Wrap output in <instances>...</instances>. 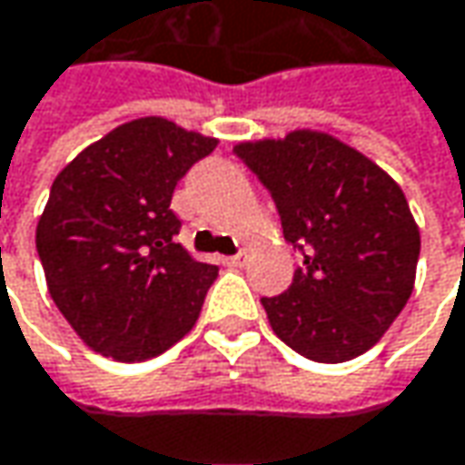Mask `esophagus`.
I'll list each match as a JSON object with an SVG mask.
<instances>
[{
    "instance_id": "34e87169",
    "label": "esophagus",
    "mask_w": 465,
    "mask_h": 465,
    "mask_svg": "<svg viewBox=\"0 0 465 465\" xmlns=\"http://www.w3.org/2000/svg\"><path fill=\"white\" fill-rule=\"evenodd\" d=\"M226 263H229V266H244V263H247V252H244V250H239L236 255L226 258Z\"/></svg>"
}]
</instances>
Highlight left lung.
<instances>
[{"label":"left lung","instance_id":"obj_1","mask_svg":"<svg viewBox=\"0 0 465 465\" xmlns=\"http://www.w3.org/2000/svg\"><path fill=\"white\" fill-rule=\"evenodd\" d=\"M233 153L269 189L284 239L303 252L292 284L261 298L272 330L324 364L372 349L404 309L420 255L400 186L357 148L312 130Z\"/></svg>","mask_w":465,"mask_h":465}]
</instances>
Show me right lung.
Here are the masks:
<instances>
[{"instance_id": "1", "label": "right lung", "mask_w": 465, "mask_h": 465, "mask_svg": "<svg viewBox=\"0 0 465 465\" xmlns=\"http://www.w3.org/2000/svg\"><path fill=\"white\" fill-rule=\"evenodd\" d=\"M215 138L143 116L55 178L36 226L47 290L74 332L116 361L159 357L199 319L218 266L175 242L173 191Z\"/></svg>"}]
</instances>
